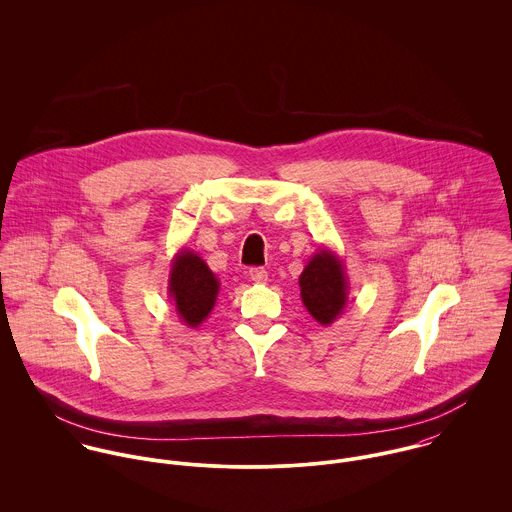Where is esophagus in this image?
Listing matches in <instances>:
<instances>
[{"instance_id": "esophagus-1", "label": "esophagus", "mask_w": 512, "mask_h": 512, "mask_svg": "<svg viewBox=\"0 0 512 512\" xmlns=\"http://www.w3.org/2000/svg\"><path fill=\"white\" fill-rule=\"evenodd\" d=\"M248 276H250V280L252 282H256V284H266L268 282V272L264 270V268H250V272H248Z\"/></svg>"}]
</instances>
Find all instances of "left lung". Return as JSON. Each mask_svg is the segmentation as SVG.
<instances>
[{"mask_svg": "<svg viewBox=\"0 0 512 512\" xmlns=\"http://www.w3.org/2000/svg\"><path fill=\"white\" fill-rule=\"evenodd\" d=\"M301 301L319 325L337 321L349 301V280L343 260L329 248L317 250L299 276Z\"/></svg>", "mask_w": 512, "mask_h": 512, "instance_id": "1", "label": "left lung"}]
</instances>
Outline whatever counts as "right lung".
<instances>
[{
	"mask_svg": "<svg viewBox=\"0 0 512 512\" xmlns=\"http://www.w3.org/2000/svg\"><path fill=\"white\" fill-rule=\"evenodd\" d=\"M219 290V278L197 252L181 248L173 256L167 293L187 327L197 329L209 317L217 303Z\"/></svg>",
	"mask_w": 512,
	"mask_h": 512,
	"instance_id": "1",
	"label": "right lung"
}]
</instances>
